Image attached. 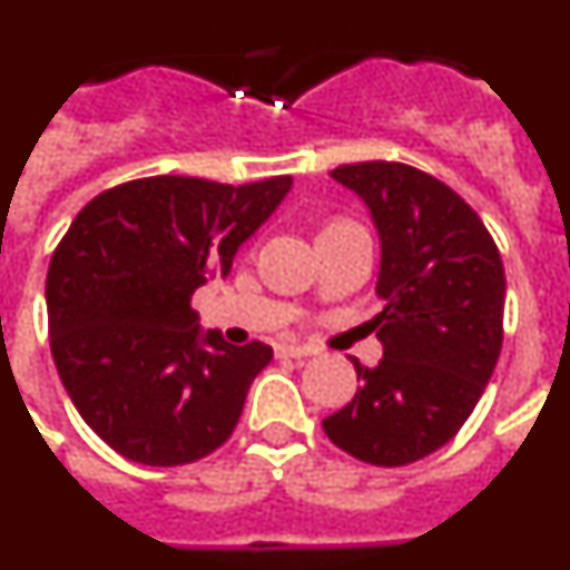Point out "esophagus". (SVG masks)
<instances>
[{
    "instance_id": "1",
    "label": "esophagus",
    "mask_w": 570,
    "mask_h": 570,
    "mask_svg": "<svg viewBox=\"0 0 570 570\" xmlns=\"http://www.w3.org/2000/svg\"><path fill=\"white\" fill-rule=\"evenodd\" d=\"M314 354V347L308 345H288V342H279L276 345V356L279 360H305V356Z\"/></svg>"
}]
</instances>
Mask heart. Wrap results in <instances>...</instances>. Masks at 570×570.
Instances as JSON below:
<instances>
[{"label": "heart", "instance_id": "heart-1", "mask_svg": "<svg viewBox=\"0 0 570 570\" xmlns=\"http://www.w3.org/2000/svg\"><path fill=\"white\" fill-rule=\"evenodd\" d=\"M334 225H340V223H334Z\"/></svg>", "mask_w": 570, "mask_h": 570}]
</instances>
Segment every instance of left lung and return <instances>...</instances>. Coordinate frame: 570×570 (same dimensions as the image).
Wrapping results in <instances>:
<instances>
[{
	"instance_id": "1",
	"label": "left lung",
	"mask_w": 570,
	"mask_h": 570,
	"mask_svg": "<svg viewBox=\"0 0 570 570\" xmlns=\"http://www.w3.org/2000/svg\"><path fill=\"white\" fill-rule=\"evenodd\" d=\"M331 176L380 230L385 308L371 322L380 365L351 360L360 391L322 428L356 460L407 465L454 440L480 402L502 351L505 271L476 210L436 176L382 159Z\"/></svg>"
}]
</instances>
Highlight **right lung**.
I'll list each match as a JSON object with an SVG mask.
<instances>
[{
    "label": "right lung",
    "mask_w": 570,
    "mask_h": 570,
    "mask_svg": "<svg viewBox=\"0 0 570 570\" xmlns=\"http://www.w3.org/2000/svg\"><path fill=\"white\" fill-rule=\"evenodd\" d=\"M291 185L145 176L94 196L70 223L45 282L50 354L79 416L116 454L188 465L234 434L274 351L203 334L190 296L228 276Z\"/></svg>",
    "instance_id": "1"
}]
</instances>
